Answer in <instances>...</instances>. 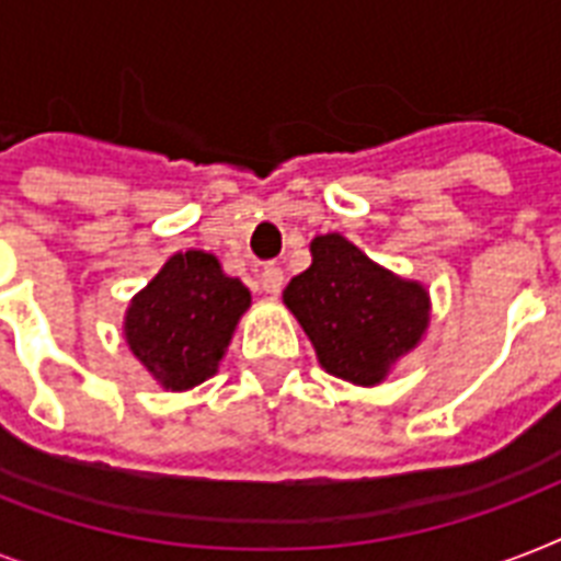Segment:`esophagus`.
Segmentation results:
<instances>
[{
	"label": "esophagus",
	"mask_w": 561,
	"mask_h": 561,
	"mask_svg": "<svg viewBox=\"0 0 561 561\" xmlns=\"http://www.w3.org/2000/svg\"><path fill=\"white\" fill-rule=\"evenodd\" d=\"M259 282H262L264 294H271V297H276L282 290V282H285V273H282V267H276V264H271V267H264L262 276H259Z\"/></svg>",
	"instance_id": "1"
}]
</instances>
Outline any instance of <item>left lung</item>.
I'll return each mask as SVG.
<instances>
[{
	"label": "left lung",
	"instance_id": "obj_1",
	"mask_svg": "<svg viewBox=\"0 0 561 561\" xmlns=\"http://www.w3.org/2000/svg\"><path fill=\"white\" fill-rule=\"evenodd\" d=\"M314 262L290 279L285 306L297 314L325 373L378 383L427 329V294L383 271L332 232L311 241Z\"/></svg>",
	"mask_w": 561,
	"mask_h": 561
}]
</instances>
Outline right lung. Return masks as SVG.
Instances as JSON below:
<instances>
[{"label":"right lung","mask_w":561,"mask_h":561,"mask_svg":"<svg viewBox=\"0 0 561 561\" xmlns=\"http://www.w3.org/2000/svg\"><path fill=\"white\" fill-rule=\"evenodd\" d=\"M247 306L250 290L215 255L178 253L127 308V343L162 387L188 390L218 369Z\"/></svg>","instance_id":"right-lung-1"}]
</instances>
